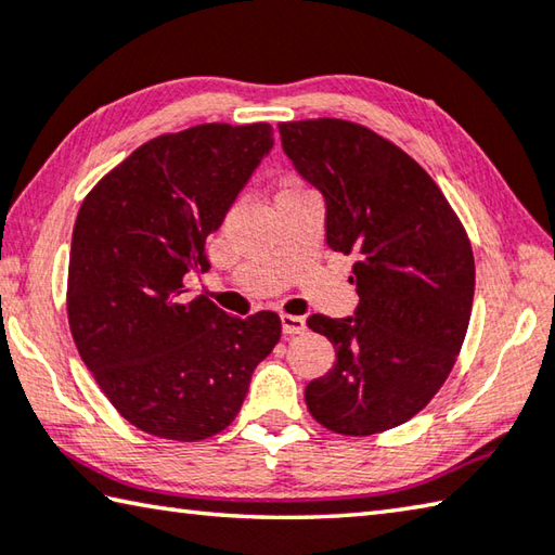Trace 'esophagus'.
I'll list each match as a JSON object with an SVG mask.
<instances>
[{
	"instance_id": "obj_1",
	"label": "esophagus",
	"mask_w": 555,
	"mask_h": 555,
	"mask_svg": "<svg viewBox=\"0 0 555 555\" xmlns=\"http://www.w3.org/2000/svg\"><path fill=\"white\" fill-rule=\"evenodd\" d=\"M306 330V318L300 315H281V332H284L286 337L291 335H300V332Z\"/></svg>"
}]
</instances>
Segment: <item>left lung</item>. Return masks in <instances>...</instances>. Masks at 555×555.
<instances>
[{
    "label": "left lung",
    "mask_w": 555,
    "mask_h": 555,
    "mask_svg": "<svg viewBox=\"0 0 555 555\" xmlns=\"http://www.w3.org/2000/svg\"><path fill=\"white\" fill-rule=\"evenodd\" d=\"M296 172L325 201V243L354 251V315H310L337 361L306 386L322 427L366 437L427 405L466 337L476 264L466 230L425 169L364 126L281 124Z\"/></svg>",
    "instance_id": "1"
}]
</instances>
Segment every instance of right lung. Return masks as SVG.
Returning <instances> with one entry per match:
<instances>
[{"instance_id": "obj_1", "label": "right lung", "mask_w": 555, "mask_h": 555, "mask_svg": "<svg viewBox=\"0 0 555 555\" xmlns=\"http://www.w3.org/2000/svg\"><path fill=\"white\" fill-rule=\"evenodd\" d=\"M269 124H204L140 145L89 191L67 274L79 357L120 417L153 437L198 441L243 408L281 337L276 312L233 318L186 298L206 240L274 147Z\"/></svg>"}]
</instances>
